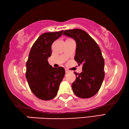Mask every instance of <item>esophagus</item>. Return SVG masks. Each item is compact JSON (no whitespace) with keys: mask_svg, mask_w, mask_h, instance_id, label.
<instances>
[{"mask_svg":"<svg viewBox=\"0 0 129 129\" xmlns=\"http://www.w3.org/2000/svg\"><path fill=\"white\" fill-rule=\"evenodd\" d=\"M65 72H66V74H67V73H69V70H65Z\"/></svg>","mask_w":129,"mask_h":129,"instance_id":"1","label":"esophagus"}]
</instances>
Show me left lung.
I'll use <instances>...</instances> for the list:
<instances>
[{
	"label": "left lung",
	"mask_w": 129,
	"mask_h": 129,
	"mask_svg": "<svg viewBox=\"0 0 129 129\" xmlns=\"http://www.w3.org/2000/svg\"><path fill=\"white\" fill-rule=\"evenodd\" d=\"M63 35L75 40V60L79 66H83L82 73H74L76 80L72 84L73 91L79 98H91L98 93L104 79V59L101 50L95 41L82 29L66 30Z\"/></svg>",
	"instance_id": "1"
}]
</instances>
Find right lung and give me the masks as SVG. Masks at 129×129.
<instances>
[{
  "mask_svg": "<svg viewBox=\"0 0 129 129\" xmlns=\"http://www.w3.org/2000/svg\"><path fill=\"white\" fill-rule=\"evenodd\" d=\"M63 30L42 34L34 43L26 63V78L33 94L41 100H50L56 96L65 70L54 68L47 59L51 55V45Z\"/></svg>",
  "mask_w": 129,
  "mask_h": 129,
  "instance_id": "add662e5",
  "label": "right lung"
}]
</instances>
